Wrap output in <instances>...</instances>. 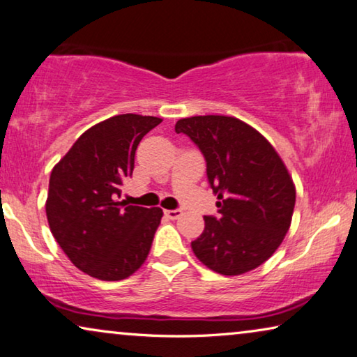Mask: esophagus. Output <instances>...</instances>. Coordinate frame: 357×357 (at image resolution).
Segmentation results:
<instances>
[{
    "label": "esophagus",
    "mask_w": 357,
    "mask_h": 357,
    "mask_svg": "<svg viewBox=\"0 0 357 357\" xmlns=\"http://www.w3.org/2000/svg\"><path fill=\"white\" fill-rule=\"evenodd\" d=\"M181 215H183V210H165V216L169 220H178Z\"/></svg>",
    "instance_id": "34e87169"
}]
</instances>
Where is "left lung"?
<instances>
[{"label": "left lung", "mask_w": 357, "mask_h": 357, "mask_svg": "<svg viewBox=\"0 0 357 357\" xmlns=\"http://www.w3.org/2000/svg\"><path fill=\"white\" fill-rule=\"evenodd\" d=\"M204 153L220 216L190 243L206 268L241 275L273 257L291 225L295 184L261 132L236 116L197 115L174 126Z\"/></svg>", "instance_id": "1"}]
</instances>
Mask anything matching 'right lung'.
Instances as JSON below:
<instances>
[{
	"label": "right lung",
	"mask_w": 357,
	"mask_h": 357,
	"mask_svg": "<svg viewBox=\"0 0 357 357\" xmlns=\"http://www.w3.org/2000/svg\"><path fill=\"white\" fill-rule=\"evenodd\" d=\"M160 123L151 115L110 116L84 131L52 168L47 225L68 259L91 278L123 280L151 252L162 208L119 199L135 169L137 144Z\"/></svg>",
	"instance_id": "add662e5"
}]
</instances>
